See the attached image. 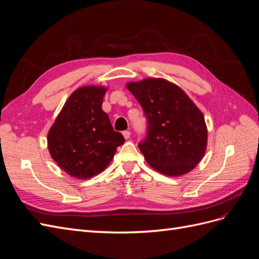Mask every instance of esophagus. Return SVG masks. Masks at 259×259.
<instances>
[{"label":"esophagus","mask_w":259,"mask_h":259,"mask_svg":"<svg viewBox=\"0 0 259 259\" xmlns=\"http://www.w3.org/2000/svg\"><path fill=\"white\" fill-rule=\"evenodd\" d=\"M122 134H123V136H124L125 139H128V138L131 137V132H130V131H124V132L122 133Z\"/></svg>","instance_id":"esophagus-1"}]
</instances>
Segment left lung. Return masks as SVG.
I'll list each match as a JSON object with an SVG mask.
<instances>
[{"instance_id": "left-lung-1", "label": "left lung", "mask_w": 259, "mask_h": 259, "mask_svg": "<svg viewBox=\"0 0 259 259\" xmlns=\"http://www.w3.org/2000/svg\"><path fill=\"white\" fill-rule=\"evenodd\" d=\"M128 91L147 119L146 137L138 144L149 165L167 176L184 175L204 155V116L186 93L163 79L132 82Z\"/></svg>"}]
</instances>
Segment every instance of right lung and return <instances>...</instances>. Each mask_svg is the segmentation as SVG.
Wrapping results in <instances>:
<instances>
[{
  "label": "right lung",
  "mask_w": 259,
  "mask_h": 259,
  "mask_svg": "<svg viewBox=\"0 0 259 259\" xmlns=\"http://www.w3.org/2000/svg\"><path fill=\"white\" fill-rule=\"evenodd\" d=\"M106 89L84 86L71 94L49 132V150L66 173L90 178L103 171L125 142L101 109Z\"/></svg>",
  "instance_id": "obj_1"
}]
</instances>
